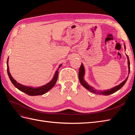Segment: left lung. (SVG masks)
Instances as JSON below:
<instances>
[{
	"label": "left lung",
	"mask_w": 135,
	"mask_h": 135,
	"mask_svg": "<svg viewBox=\"0 0 135 135\" xmlns=\"http://www.w3.org/2000/svg\"><path fill=\"white\" fill-rule=\"evenodd\" d=\"M124 47H125V50L126 49L125 45L124 44ZM127 58H128V69H129V74L130 73V62H129V57L127 55ZM85 68L84 66L83 65V64L82 63L81 67L79 68V81L81 82V85L84 86L85 88L86 89L89 91H90V92L93 93L94 94H102V95H109V94H113L114 93H115V91H118V90H119L123 86L125 85V84L127 82V79L128 78V76L127 77V78L125 79V81H123L122 83H121L119 85H118V86H116L114 87L113 88L110 89H107V90H96L95 89L93 88L92 86H91L89 85L88 84V83L85 81V80L84 79V75H85Z\"/></svg>",
	"instance_id": "8db88e82"
}]
</instances>
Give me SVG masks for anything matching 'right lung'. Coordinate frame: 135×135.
Listing matches in <instances>:
<instances>
[{
    "mask_svg": "<svg viewBox=\"0 0 135 135\" xmlns=\"http://www.w3.org/2000/svg\"><path fill=\"white\" fill-rule=\"evenodd\" d=\"M8 58L7 61V74H8V77H9L11 82H12V84L14 85V86L18 89V90L22 91V92L27 94L28 95H30V96L42 95V94H44L46 92H47L49 90H50L56 84L57 78H58L59 70V68L61 67V66L62 65V64H60L58 68H57V70L56 71L53 78L49 82L47 83V84H46L45 85L42 86L33 88V87L28 86H25L23 85H21L17 82L16 80L13 78L12 76L11 75L10 71H9V67H8Z\"/></svg>",
    "mask_w": 135,
    "mask_h": 135,
    "instance_id": "obj_1",
    "label": "right lung"
}]
</instances>
